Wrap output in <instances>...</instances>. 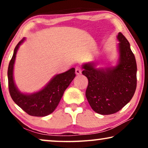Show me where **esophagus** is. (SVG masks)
Returning a JSON list of instances; mask_svg holds the SVG:
<instances>
[{"label": "esophagus", "mask_w": 148, "mask_h": 148, "mask_svg": "<svg viewBox=\"0 0 148 148\" xmlns=\"http://www.w3.org/2000/svg\"><path fill=\"white\" fill-rule=\"evenodd\" d=\"M75 73L77 75H79L82 74V69L79 66H77L75 68Z\"/></svg>", "instance_id": "obj_1"}]
</instances>
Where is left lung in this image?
I'll use <instances>...</instances> for the list:
<instances>
[{"label": "left lung", "instance_id": "obj_1", "mask_svg": "<svg viewBox=\"0 0 148 148\" xmlns=\"http://www.w3.org/2000/svg\"><path fill=\"white\" fill-rule=\"evenodd\" d=\"M119 59L116 66L97 69L96 63L82 65V74L88 78L86 96L95 112L112 114L122 109L133 98L137 86V64L130 44L119 33Z\"/></svg>", "mask_w": 148, "mask_h": 148}]
</instances>
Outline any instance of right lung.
Returning a JSON list of instances; mask_svg holds the SVG:
<instances>
[{
	"instance_id": "obj_1",
	"label": "right lung",
	"mask_w": 148,
	"mask_h": 148,
	"mask_svg": "<svg viewBox=\"0 0 148 148\" xmlns=\"http://www.w3.org/2000/svg\"><path fill=\"white\" fill-rule=\"evenodd\" d=\"M25 38L21 40L14 50L13 55L8 67L9 90L12 99L22 110L34 116H45L51 114L57 107L64 91L75 77V69L56 75L39 92L25 94L19 91L13 79V67L16 54L19 46Z\"/></svg>"
}]
</instances>
